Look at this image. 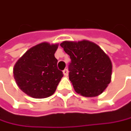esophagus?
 I'll list each match as a JSON object with an SVG mask.
<instances>
[{"label": "esophagus", "mask_w": 131, "mask_h": 131, "mask_svg": "<svg viewBox=\"0 0 131 131\" xmlns=\"http://www.w3.org/2000/svg\"><path fill=\"white\" fill-rule=\"evenodd\" d=\"M63 74H64V75L67 76V75H68V70H67V69L64 70H63Z\"/></svg>", "instance_id": "34e87169"}]
</instances>
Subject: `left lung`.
<instances>
[{"label":"left lung","mask_w":131,"mask_h":131,"mask_svg":"<svg viewBox=\"0 0 131 131\" xmlns=\"http://www.w3.org/2000/svg\"><path fill=\"white\" fill-rule=\"evenodd\" d=\"M71 58L69 79L75 91L85 97L102 94L111 81L112 62L95 43L88 40L60 43Z\"/></svg>","instance_id":"left-lung-1"}]
</instances>
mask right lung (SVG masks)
<instances>
[{
	"label": "right lung",
	"instance_id": "1",
	"mask_svg": "<svg viewBox=\"0 0 131 131\" xmlns=\"http://www.w3.org/2000/svg\"><path fill=\"white\" fill-rule=\"evenodd\" d=\"M58 47V43H38L27 50L15 63L13 76L24 93L35 99H43L55 93L63 77L55 57Z\"/></svg>",
	"mask_w": 131,
	"mask_h": 131
}]
</instances>
